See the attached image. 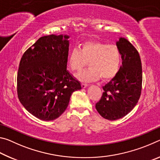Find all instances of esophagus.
Returning <instances> with one entry per match:
<instances>
[{
    "instance_id": "esophagus-1",
    "label": "esophagus",
    "mask_w": 160,
    "mask_h": 160,
    "mask_svg": "<svg viewBox=\"0 0 160 160\" xmlns=\"http://www.w3.org/2000/svg\"><path fill=\"white\" fill-rule=\"evenodd\" d=\"M88 86V84H85V83H82V88H87V87Z\"/></svg>"
}]
</instances>
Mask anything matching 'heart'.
Here are the masks:
<instances>
[{
  "instance_id": "b5f03b06",
  "label": "heart",
  "mask_w": 160,
  "mask_h": 160,
  "mask_svg": "<svg viewBox=\"0 0 160 160\" xmlns=\"http://www.w3.org/2000/svg\"><path fill=\"white\" fill-rule=\"evenodd\" d=\"M72 70L80 71L89 61L90 68L78 73L76 77L82 82L112 79L118 73L121 64L120 50L115 45L97 41H87L80 45V50L73 48L68 56Z\"/></svg>"
}]
</instances>
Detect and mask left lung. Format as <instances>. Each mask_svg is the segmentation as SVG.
I'll return each instance as SVG.
<instances>
[{
	"instance_id": "8db88e82",
	"label": "left lung",
	"mask_w": 160,
	"mask_h": 160,
	"mask_svg": "<svg viewBox=\"0 0 160 160\" xmlns=\"http://www.w3.org/2000/svg\"><path fill=\"white\" fill-rule=\"evenodd\" d=\"M122 66L118 73L103 87L104 92L96 104L103 118L117 120L128 114L137 104L142 90V63L138 51L125 38H119Z\"/></svg>"
}]
</instances>
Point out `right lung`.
Segmentation results:
<instances>
[{"label":"right lung","instance_id":"obj_1","mask_svg":"<svg viewBox=\"0 0 160 160\" xmlns=\"http://www.w3.org/2000/svg\"><path fill=\"white\" fill-rule=\"evenodd\" d=\"M69 36L40 37L22 56L17 76L18 99L37 118L53 121L68 106L72 93L82 89L67 70Z\"/></svg>","mask_w":160,"mask_h":160}]
</instances>
